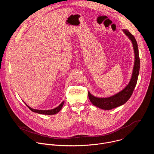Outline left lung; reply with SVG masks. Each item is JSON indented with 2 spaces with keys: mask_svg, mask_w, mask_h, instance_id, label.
Instances as JSON below:
<instances>
[{
  "mask_svg": "<svg viewBox=\"0 0 154 154\" xmlns=\"http://www.w3.org/2000/svg\"><path fill=\"white\" fill-rule=\"evenodd\" d=\"M122 30L132 43L135 54L133 71L129 83L123 90L118 93L108 97H97L93 96L88 91V97L91 102L94 106L102 109H106V110H109V109H112L122 105L130 99L137 85L139 75L140 61L137 41L135 37L128 31V30L122 29Z\"/></svg>",
  "mask_w": 154,
  "mask_h": 154,
  "instance_id": "obj_1",
  "label": "left lung"
}]
</instances>
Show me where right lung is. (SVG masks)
I'll list each match as a JSON object with an SVG mask.
<instances>
[{"instance_id": "right-lung-1", "label": "right lung", "mask_w": 154, "mask_h": 154, "mask_svg": "<svg viewBox=\"0 0 154 154\" xmlns=\"http://www.w3.org/2000/svg\"><path fill=\"white\" fill-rule=\"evenodd\" d=\"M25 103V102H24ZM64 101L63 100L57 107L54 108V109H46V110H42V109H33L31 107H30L28 105H27L26 103V106H27V107L30 109L31 111H32L33 112L38 113V114H41V115H55L57 113H58L60 110L62 108L63 105H64Z\"/></svg>"}]
</instances>
